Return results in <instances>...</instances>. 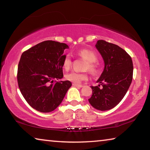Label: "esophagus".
Returning <instances> with one entry per match:
<instances>
[{
	"label": "esophagus",
	"instance_id": "34e87169",
	"mask_svg": "<svg viewBox=\"0 0 150 150\" xmlns=\"http://www.w3.org/2000/svg\"><path fill=\"white\" fill-rule=\"evenodd\" d=\"M73 86H74V87H83V86L82 85H78V84H75V83H73Z\"/></svg>",
	"mask_w": 150,
	"mask_h": 150
}]
</instances>
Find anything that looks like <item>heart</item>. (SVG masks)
<instances>
[{"instance_id": "obj_1", "label": "heart", "mask_w": 150, "mask_h": 150, "mask_svg": "<svg viewBox=\"0 0 150 150\" xmlns=\"http://www.w3.org/2000/svg\"><path fill=\"white\" fill-rule=\"evenodd\" d=\"M79 56L87 61V64L86 66L87 69H89L91 71H95L97 68V64L96 63L97 60V56L95 52L93 51L83 49L77 52ZM71 65V59L69 55L65 57L63 62V67L65 70L69 69ZM87 75L86 73H81L76 71H71L65 75V79L67 81H71L75 84H79L83 81L87 79Z\"/></svg>"}]
</instances>
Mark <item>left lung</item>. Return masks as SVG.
I'll return each mask as SVG.
<instances>
[{
  "label": "left lung",
  "mask_w": 150,
  "mask_h": 150,
  "mask_svg": "<svg viewBox=\"0 0 150 150\" xmlns=\"http://www.w3.org/2000/svg\"><path fill=\"white\" fill-rule=\"evenodd\" d=\"M95 46L105 68L96 81L99 85L91 87L93 95L88 102L95 108L105 111L115 107L125 96L132 81L133 63L128 53L117 45L98 40Z\"/></svg>",
  "instance_id": "1"
}]
</instances>
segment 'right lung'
I'll return each instance as SVG.
<instances>
[{"mask_svg":"<svg viewBox=\"0 0 150 150\" xmlns=\"http://www.w3.org/2000/svg\"><path fill=\"white\" fill-rule=\"evenodd\" d=\"M64 43L47 40L23 52L18 67V84L22 96L33 108L41 112L54 110L71 87L63 77Z\"/></svg>","mask_w":150,"mask_h":150,"instance_id":"obj_1","label":"right lung"}]
</instances>
